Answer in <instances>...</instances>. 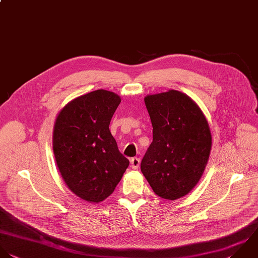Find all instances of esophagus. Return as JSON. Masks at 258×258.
Returning <instances> with one entry per match:
<instances>
[{
    "instance_id": "esophagus-1",
    "label": "esophagus",
    "mask_w": 258,
    "mask_h": 258,
    "mask_svg": "<svg viewBox=\"0 0 258 258\" xmlns=\"http://www.w3.org/2000/svg\"><path fill=\"white\" fill-rule=\"evenodd\" d=\"M140 164H141V161L139 158H133L131 160V168L134 170H137L140 167Z\"/></svg>"
}]
</instances>
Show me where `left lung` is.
<instances>
[{"mask_svg": "<svg viewBox=\"0 0 258 258\" xmlns=\"http://www.w3.org/2000/svg\"><path fill=\"white\" fill-rule=\"evenodd\" d=\"M153 125V142L141 171L153 191L177 200L194 189L209 160L212 136L198 104L187 94L170 89L145 97Z\"/></svg>", "mask_w": 258, "mask_h": 258, "instance_id": "left-lung-1", "label": "left lung"}]
</instances>
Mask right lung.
<instances>
[{
    "mask_svg": "<svg viewBox=\"0 0 258 258\" xmlns=\"http://www.w3.org/2000/svg\"><path fill=\"white\" fill-rule=\"evenodd\" d=\"M121 99L98 89L69 101L53 128V153L68 189L81 200L99 203L112 194L130 162L109 131Z\"/></svg>",
    "mask_w": 258,
    "mask_h": 258,
    "instance_id": "obj_1",
    "label": "right lung"
}]
</instances>
